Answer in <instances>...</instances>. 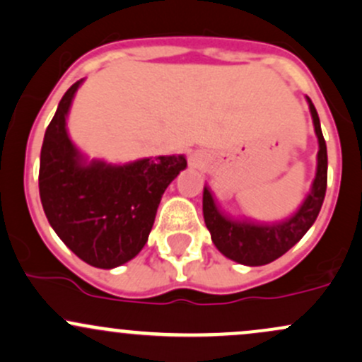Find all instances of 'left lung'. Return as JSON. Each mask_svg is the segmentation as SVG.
<instances>
[{
	"mask_svg": "<svg viewBox=\"0 0 362 362\" xmlns=\"http://www.w3.org/2000/svg\"><path fill=\"white\" fill-rule=\"evenodd\" d=\"M317 137L316 175L311 190L292 216L275 223H254L242 218H230L218 209L208 187L202 192V214L211 233L213 244L228 259L244 266H263L284 256L305 235L320 214L327 192V142L321 134L320 117L313 101L305 96Z\"/></svg>",
	"mask_w": 362,
	"mask_h": 362,
	"instance_id": "1",
	"label": "left lung"
}]
</instances>
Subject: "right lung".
<instances>
[{
  "label": "right lung",
  "mask_w": 362,
  "mask_h": 362,
  "mask_svg": "<svg viewBox=\"0 0 362 362\" xmlns=\"http://www.w3.org/2000/svg\"><path fill=\"white\" fill-rule=\"evenodd\" d=\"M84 78L59 101L41 148L39 196L63 244L87 264L113 269L142 251L166 187L187 168L184 154L129 163L89 160L66 129Z\"/></svg>",
  "instance_id": "add662e5"
}]
</instances>
